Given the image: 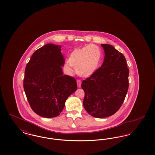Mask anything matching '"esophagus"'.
I'll list each match as a JSON object with an SVG mask.
<instances>
[{
    "label": "esophagus",
    "instance_id": "1",
    "mask_svg": "<svg viewBox=\"0 0 155 155\" xmlns=\"http://www.w3.org/2000/svg\"><path fill=\"white\" fill-rule=\"evenodd\" d=\"M77 85H78V88H80V87H81V81H80V80H77Z\"/></svg>",
    "mask_w": 155,
    "mask_h": 155
}]
</instances>
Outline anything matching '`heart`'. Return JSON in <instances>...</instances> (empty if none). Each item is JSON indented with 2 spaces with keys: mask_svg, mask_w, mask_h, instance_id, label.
Instances as JSON below:
<instances>
[{
  "mask_svg": "<svg viewBox=\"0 0 155 155\" xmlns=\"http://www.w3.org/2000/svg\"><path fill=\"white\" fill-rule=\"evenodd\" d=\"M102 60L101 48L95 45H89L71 52L64 67L68 72L71 71V67L80 77H88L98 69Z\"/></svg>",
  "mask_w": 155,
  "mask_h": 155,
  "instance_id": "b5f03b06",
  "label": "heart"
}]
</instances>
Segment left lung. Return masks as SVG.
<instances>
[{"instance_id": "8db88e82", "label": "left lung", "mask_w": 155, "mask_h": 155, "mask_svg": "<svg viewBox=\"0 0 155 155\" xmlns=\"http://www.w3.org/2000/svg\"><path fill=\"white\" fill-rule=\"evenodd\" d=\"M101 46L105 54L102 65L81 84L85 92L84 107L96 118L116 113L124 101L129 85L124 56L110 45Z\"/></svg>"}]
</instances>
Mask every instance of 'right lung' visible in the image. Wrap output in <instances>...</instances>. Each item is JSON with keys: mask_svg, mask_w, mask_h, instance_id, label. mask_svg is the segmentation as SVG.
I'll use <instances>...</instances> for the list:
<instances>
[{"mask_svg": "<svg viewBox=\"0 0 155 155\" xmlns=\"http://www.w3.org/2000/svg\"><path fill=\"white\" fill-rule=\"evenodd\" d=\"M61 46L48 44L38 49L27 63L24 89L32 110L45 118L58 116L67 99L77 89L73 77L63 75L65 60Z\"/></svg>", "mask_w": 155, "mask_h": 155, "instance_id": "1", "label": "right lung"}]
</instances>
